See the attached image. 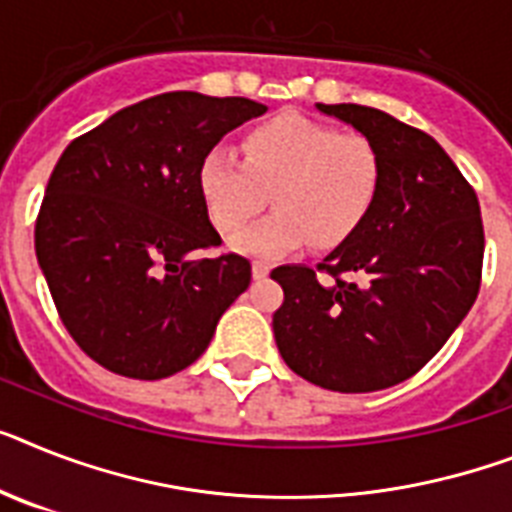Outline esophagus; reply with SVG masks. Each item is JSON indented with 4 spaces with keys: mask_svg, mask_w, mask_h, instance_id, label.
Listing matches in <instances>:
<instances>
[{
    "mask_svg": "<svg viewBox=\"0 0 512 512\" xmlns=\"http://www.w3.org/2000/svg\"><path fill=\"white\" fill-rule=\"evenodd\" d=\"M266 274H269V264H266V261H253V277H256V280H264Z\"/></svg>",
    "mask_w": 512,
    "mask_h": 512,
    "instance_id": "34e87169",
    "label": "esophagus"
}]
</instances>
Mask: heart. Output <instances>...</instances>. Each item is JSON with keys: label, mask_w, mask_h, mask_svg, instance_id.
I'll return each instance as SVG.
<instances>
[{"label": "heart", "mask_w": 512, "mask_h": 512, "mask_svg": "<svg viewBox=\"0 0 512 512\" xmlns=\"http://www.w3.org/2000/svg\"><path fill=\"white\" fill-rule=\"evenodd\" d=\"M240 154L225 146L206 151L198 190L222 235H238L272 193L277 211L235 243L246 253L277 256L308 238L322 251L342 246L369 219L382 190L374 141L306 114L280 112L251 125Z\"/></svg>", "instance_id": "1"}]
</instances>
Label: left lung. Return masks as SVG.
<instances>
[{"instance_id":"8db88e82","label":"left lung","mask_w":512,"mask_h":512,"mask_svg":"<svg viewBox=\"0 0 512 512\" xmlns=\"http://www.w3.org/2000/svg\"><path fill=\"white\" fill-rule=\"evenodd\" d=\"M382 156V190L361 230L322 264L272 269L282 361L332 392L411 379L453 335L481 287L484 225L476 190L424 130L361 104H319Z\"/></svg>"}]
</instances>
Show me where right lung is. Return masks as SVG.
<instances>
[{
    "label": "right lung",
    "instance_id": "add662e5",
    "mask_svg": "<svg viewBox=\"0 0 512 512\" xmlns=\"http://www.w3.org/2000/svg\"><path fill=\"white\" fill-rule=\"evenodd\" d=\"M243 96L170 91L114 112L70 141L36 217V256L57 314L91 361L128 379H164L209 348L219 316L251 285L222 246L198 164L240 122Z\"/></svg>",
    "mask_w": 512,
    "mask_h": 512
}]
</instances>
